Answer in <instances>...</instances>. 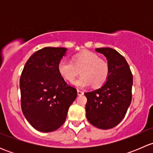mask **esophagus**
Listing matches in <instances>:
<instances>
[{
    "mask_svg": "<svg viewBox=\"0 0 153 153\" xmlns=\"http://www.w3.org/2000/svg\"><path fill=\"white\" fill-rule=\"evenodd\" d=\"M77 92H78V95H84V93L83 91L79 90V89H78V90H77Z\"/></svg>",
    "mask_w": 153,
    "mask_h": 153,
    "instance_id": "esophagus-1",
    "label": "esophagus"
}]
</instances>
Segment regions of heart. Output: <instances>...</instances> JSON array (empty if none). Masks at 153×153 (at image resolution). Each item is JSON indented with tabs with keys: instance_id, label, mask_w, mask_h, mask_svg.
Masks as SVG:
<instances>
[{
	"instance_id": "1",
	"label": "heart",
	"mask_w": 153,
	"mask_h": 153,
	"mask_svg": "<svg viewBox=\"0 0 153 153\" xmlns=\"http://www.w3.org/2000/svg\"><path fill=\"white\" fill-rule=\"evenodd\" d=\"M58 71L61 76L69 82H72L81 72V76L73 82L75 86L84 88L92 84L93 86L98 87L107 81L109 65L97 54L84 51L74 55L72 61L61 59L58 64Z\"/></svg>"
}]
</instances>
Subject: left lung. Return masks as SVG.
<instances>
[{"label":"left lung","mask_w":153,"mask_h":153,"mask_svg":"<svg viewBox=\"0 0 153 153\" xmlns=\"http://www.w3.org/2000/svg\"><path fill=\"white\" fill-rule=\"evenodd\" d=\"M95 50L106 57L109 75L101 88L85 92L86 116L91 124L108 129L117 126L126 115L132 101V74L126 59L112 48Z\"/></svg>","instance_id":"left-lung-1"}]
</instances>
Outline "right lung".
<instances>
[{
	"mask_svg": "<svg viewBox=\"0 0 153 153\" xmlns=\"http://www.w3.org/2000/svg\"><path fill=\"white\" fill-rule=\"evenodd\" d=\"M67 49L44 47L31 55L20 78L21 109L29 123L42 132L55 131L65 122L77 89L58 71Z\"/></svg>",
	"mask_w": 153,
	"mask_h": 153,
	"instance_id": "add662e5",
	"label": "right lung"
}]
</instances>
